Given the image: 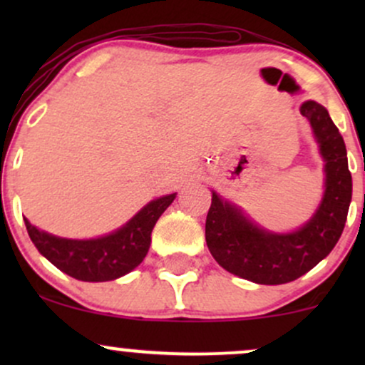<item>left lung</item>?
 Wrapping results in <instances>:
<instances>
[{
	"label": "left lung",
	"mask_w": 365,
	"mask_h": 365,
	"mask_svg": "<svg viewBox=\"0 0 365 365\" xmlns=\"http://www.w3.org/2000/svg\"><path fill=\"white\" fill-rule=\"evenodd\" d=\"M300 113L311 121L326 166V190L314 217L287 235L264 232L212 192L206 217L209 252L230 273L259 284H283L311 271L340 240L351 200V175L343 137L326 108L307 101Z\"/></svg>",
	"instance_id": "8db88e82"
}]
</instances>
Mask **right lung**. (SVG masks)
I'll use <instances>...</instances> for the list:
<instances>
[{
	"instance_id": "add662e5",
	"label": "right lung",
	"mask_w": 365,
	"mask_h": 365,
	"mask_svg": "<svg viewBox=\"0 0 365 365\" xmlns=\"http://www.w3.org/2000/svg\"><path fill=\"white\" fill-rule=\"evenodd\" d=\"M170 194L153 200L123 228L96 240H66L39 232L24 217L31 240L41 254L63 273L81 282H111L130 273L144 261L150 245V232L173 202Z\"/></svg>"
}]
</instances>
